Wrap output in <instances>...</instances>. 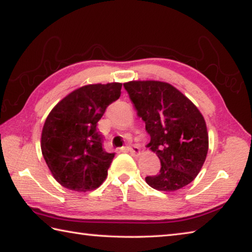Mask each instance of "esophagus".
Here are the masks:
<instances>
[{
	"label": "esophagus",
	"mask_w": 252,
	"mask_h": 252,
	"mask_svg": "<svg viewBox=\"0 0 252 252\" xmlns=\"http://www.w3.org/2000/svg\"><path fill=\"white\" fill-rule=\"evenodd\" d=\"M126 149L129 152H131V153H134V155H140V148L139 147H136L135 144H129V146H126Z\"/></svg>",
	"instance_id": "esophagus-1"
}]
</instances>
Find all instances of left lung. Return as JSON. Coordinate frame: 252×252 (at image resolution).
Returning a JSON list of instances; mask_svg holds the SVG:
<instances>
[{"label": "left lung", "mask_w": 252, "mask_h": 252, "mask_svg": "<svg viewBox=\"0 0 252 252\" xmlns=\"http://www.w3.org/2000/svg\"><path fill=\"white\" fill-rule=\"evenodd\" d=\"M146 123L150 147L161 169L147 183L159 191H176L194 180L207 158L206 121L197 106L171 84L160 81H131L123 84Z\"/></svg>", "instance_id": "left-lung-1"}]
</instances>
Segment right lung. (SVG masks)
Instances as JSON below:
<instances>
[{"label":"right lung","mask_w":252,"mask_h":252,"mask_svg":"<svg viewBox=\"0 0 252 252\" xmlns=\"http://www.w3.org/2000/svg\"><path fill=\"white\" fill-rule=\"evenodd\" d=\"M121 83L89 84L54 106L44 122L41 150L55 180L66 189L85 192L108 176L114 153L103 149L96 123L121 95Z\"/></svg>","instance_id":"1"}]
</instances>
